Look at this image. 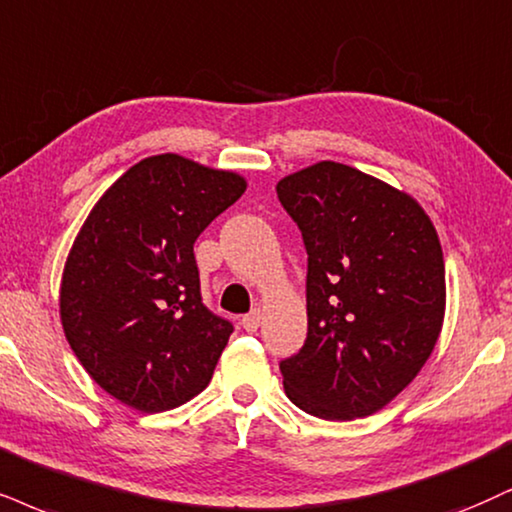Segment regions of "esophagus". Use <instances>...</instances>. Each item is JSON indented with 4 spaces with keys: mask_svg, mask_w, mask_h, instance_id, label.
I'll use <instances>...</instances> for the list:
<instances>
[{
    "mask_svg": "<svg viewBox=\"0 0 512 512\" xmlns=\"http://www.w3.org/2000/svg\"><path fill=\"white\" fill-rule=\"evenodd\" d=\"M242 327L246 332H256L261 327V311H251L242 318Z\"/></svg>",
    "mask_w": 512,
    "mask_h": 512,
    "instance_id": "34e87169",
    "label": "esophagus"
}]
</instances>
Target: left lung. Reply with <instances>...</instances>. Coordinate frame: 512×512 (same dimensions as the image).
Masks as SVG:
<instances>
[{
  "mask_svg": "<svg viewBox=\"0 0 512 512\" xmlns=\"http://www.w3.org/2000/svg\"><path fill=\"white\" fill-rule=\"evenodd\" d=\"M308 254V334L280 363L289 401L323 420L377 413L427 363L446 308L444 254L406 192L320 161L277 182Z\"/></svg>",
  "mask_w": 512,
  "mask_h": 512,
  "instance_id": "obj_1",
  "label": "left lung"
}]
</instances>
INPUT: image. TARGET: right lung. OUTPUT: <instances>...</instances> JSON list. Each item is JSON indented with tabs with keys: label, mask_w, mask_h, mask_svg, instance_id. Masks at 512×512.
<instances>
[{
	"label": "right lung",
	"mask_w": 512,
	"mask_h": 512,
	"mask_svg": "<svg viewBox=\"0 0 512 512\" xmlns=\"http://www.w3.org/2000/svg\"><path fill=\"white\" fill-rule=\"evenodd\" d=\"M246 180L178 154L149 156L106 189L61 277V325L113 399L161 413L211 382L232 334L201 304L194 242Z\"/></svg>",
	"instance_id": "right-lung-1"
}]
</instances>
